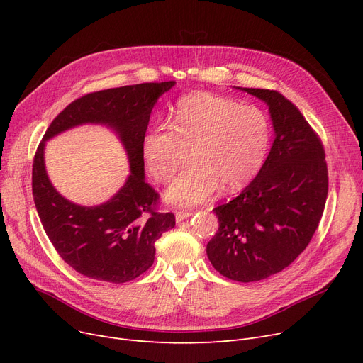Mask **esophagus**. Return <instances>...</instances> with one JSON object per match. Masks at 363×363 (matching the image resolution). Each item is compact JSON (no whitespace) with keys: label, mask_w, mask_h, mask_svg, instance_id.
I'll return each instance as SVG.
<instances>
[{"label":"esophagus","mask_w":363,"mask_h":363,"mask_svg":"<svg viewBox=\"0 0 363 363\" xmlns=\"http://www.w3.org/2000/svg\"><path fill=\"white\" fill-rule=\"evenodd\" d=\"M191 215H193V212H189V211H179V212H177V222H181Z\"/></svg>","instance_id":"1"}]
</instances>
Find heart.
<instances>
[{
	"mask_svg": "<svg viewBox=\"0 0 363 363\" xmlns=\"http://www.w3.org/2000/svg\"><path fill=\"white\" fill-rule=\"evenodd\" d=\"M271 137V122L260 108L201 92L178 103L170 126L148 129L143 156L155 181L169 184L189 151L194 164L172 185L167 200L193 206L211 199L220 185L235 191L250 184L264 163Z\"/></svg>",
	"mask_w": 363,
	"mask_h": 363,
	"instance_id": "obj_1",
	"label": "heart"
}]
</instances>
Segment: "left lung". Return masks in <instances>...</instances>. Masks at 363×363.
I'll use <instances>...</instances> for the list:
<instances>
[{
	"instance_id": "obj_1",
	"label": "left lung",
	"mask_w": 363,
	"mask_h": 363,
	"mask_svg": "<svg viewBox=\"0 0 363 363\" xmlns=\"http://www.w3.org/2000/svg\"><path fill=\"white\" fill-rule=\"evenodd\" d=\"M269 106L275 140L257 177L213 208L219 230L207 257L223 277L253 282L281 272L306 249L328 196L325 150L300 110L275 89L242 88Z\"/></svg>"
}]
</instances>
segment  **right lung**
I'll return each instance as SVG.
<instances>
[{"label": "right lung", "instance_id": "right-lung-1", "mask_svg": "<svg viewBox=\"0 0 363 363\" xmlns=\"http://www.w3.org/2000/svg\"><path fill=\"white\" fill-rule=\"evenodd\" d=\"M175 81L145 82L89 92L72 101L48 126L32 166V194L44 231L55 252L76 272L95 281L122 284L155 262V242L175 226L172 212H160V196L144 181L143 140L157 99ZM103 123L118 132L127 148L131 175L104 205L70 203L50 185L43 166L45 141L69 127Z\"/></svg>", "mask_w": 363, "mask_h": 363}]
</instances>
